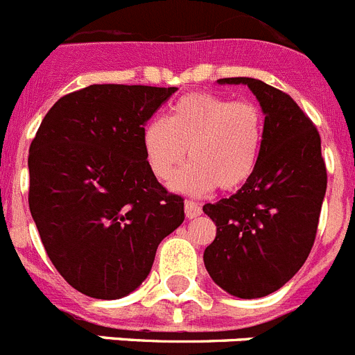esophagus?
<instances>
[{"label": "esophagus", "instance_id": "34e87169", "mask_svg": "<svg viewBox=\"0 0 355 355\" xmlns=\"http://www.w3.org/2000/svg\"><path fill=\"white\" fill-rule=\"evenodd\" d=\"M185 217L187 219H194V217L201 216V207L198 205V203H194V201H185Z\"/></svg>", "mask_w": 355, "mask_h": 355}]
</instances>
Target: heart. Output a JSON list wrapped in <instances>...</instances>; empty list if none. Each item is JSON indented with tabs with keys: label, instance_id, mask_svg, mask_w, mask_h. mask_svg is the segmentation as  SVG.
<instances>
[{
	"label": "heart",
	"instance_id": "heart-1",
	"mask_svg": "<svg viewBox=\"0 0 355 355\" xmlns=\"http://www.w3.org/2000/svg\"><path fill=\"white\" fill-rule=\"evenodd\" d=\"M141 143L150 170L159 180L175 173L187 150L191 162L175 175V191H232L244 185L257 168L263 143V114L253 102H232L209 92L185 94L168 116L146 122Z\"/></svg>",
	"mask_w": 355,
	"mask_h": 355
}]
</instances>
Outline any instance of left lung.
Instances as JSON below:
<instances>
[{"instance_id":"1","label":"left lung","mask_w":355,"mask_h":355,"mask_svg":"<svg viewBox=\"0 0 355 355\" xmlns=\"http://www.w3.org/2000/svg\"><path fill=\"white\" fill-rule=\"evenodd\" d=\"M217 83L253 92L265 114L263 143L241 189L203 205L217 226L203 261L230 295L258 299L288 283L313 248L327 189L320 136L293 98L274 86L253 78Z\"/></svg>"}]
</instances>
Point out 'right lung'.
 Listing matches in <instances>:
<instances>
[{"label":"right lung","mask_w":355,"mask_h":355,"mask_svg":"<svg viewBox=\"0 0 355 355\" xmlns=\"http://www.w3.org/2000/svg\"><path fill=\"white\" fill-rule=\"evenodd\" d=\"M178 88L92 85L60 98L31 141L30 210L63 279L94 299H122L152 270L184 221L143 152L145 123Z\"/></svg>","instance_id":"1"}]
</instances>
